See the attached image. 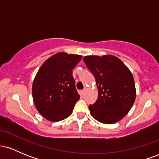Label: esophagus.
I'll use <instances>...</instances> for the list:
<instances>
[{
    "label": "esophagus",
    "instance_id": "obj_1",
    "mask_svg": "<svg viewBox=\"0 0 159 159\" xmlns=\"http://www.w3.org/2000/svg\"><path fill=\"white\" fill-rule=\"evenodd\" d=\"M86 91H87V88H84V90H82L81 91V95H84V94L85 93Z\"/></svg>",
    "mask_w": 159,
    "mask_h": 159
}]
</instances>
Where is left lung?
Segmentation results:
<instances>
[{
    "label": "left lung",
    "mask_w": 159,
    "mask_h": 159,
    "mask_svg": "<svg viewBox=\"0 0 159 159\" xmlns=\"http://www.w3.org/2000/svg\"><path fill=\"white\" fill-rule=\"evenodd\" d=\"M93 74L98 87V98L89 105L90 114L97 121L113 124L120 121L132 108L136 97L132 72L113 55L85 56L83 59Z\"/></svg>",
    "instance_id": "obj_1"
}]
</instances>
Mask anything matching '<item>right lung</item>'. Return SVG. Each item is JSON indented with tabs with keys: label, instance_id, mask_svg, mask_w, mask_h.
Instances as JSON below:
<instances>
[{
	"label": "right lung",
	"instance_id": "right-lung-1",
	"mask_svg": "<svg viewBox=\"0 0 159 159\" xmlns=\"http://www.w3.org/2000/svg\"><path fill=\"white\" fill-rule=\"evenodd\" d=\"M81 58L77 54L57 53L38 71L33 82V99L39 114L49 121H61L72 114L80 98L72 69Z\"/></svg>",
	"mask_w": 159,
	"mask_h": 159
}]
</instances>
